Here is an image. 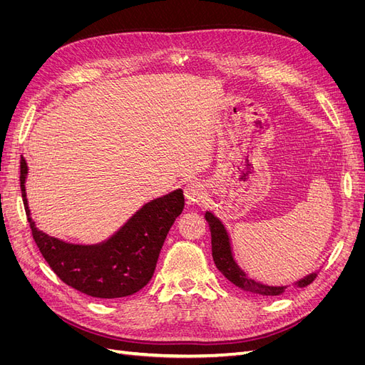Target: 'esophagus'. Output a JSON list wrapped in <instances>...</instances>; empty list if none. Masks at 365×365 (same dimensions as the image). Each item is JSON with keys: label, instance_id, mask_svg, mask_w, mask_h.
<instances>
[{"label": "esophagus", "instance_id": "34e87169", "mask_svg": "<svg viewBox=\"0 0 365 365\" xmlns=\"http://www.w3.org/2000/svg\"><path fill=\"white\" fill-rule=\"evenodd\" d=\"M184 195L187 201L195 202L197 200H201L204 195V189L200 182H190L184 187Z\"/></svg>", "mask_w": 365, "mask_h": 365}]
</instances>
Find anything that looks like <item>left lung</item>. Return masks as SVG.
Returning a JSON list of instances; mask_svg holds the SVG:
<instances>
[{"instance_id": "left-lung-1", "label": "left lung", "mask_w": 365, "mask_h": 365, "mask_svg": "<svg viewBox=\"0 0 365 365\" xmlns=\"http://www.w3.org/2000/svg\"><path fill=\"white\" fill-rule=\"evenodd\" d=\"M205 219L208 220L210 230H212V254H213L215 264L231 283L237 286V288L242 291L259 294V295H280L284 292L286 286H267L248 279L233 260L230 239L224 225L220 224L219 219L215 217L210 212L205 213ZM317 275H318L317 272H312L311 275H307V277L302 279L300 282H297L295 286H298V288H304V286L311 284L317 279Z\"/></svg>"}]
</instances>
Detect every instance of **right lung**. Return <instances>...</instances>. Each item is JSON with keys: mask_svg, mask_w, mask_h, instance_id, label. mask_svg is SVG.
I'll return each instance as SVG.
<instances>
[{"mask_svg": "<svg viewBox=\"0 0 365 365\" xmlns=\"http://www.w3.org/2000/svg\"><path fill=\"white\" fill-rule=\"evenodd\" d=\"M26 175L27 164L21 157V193L31 236L63 283L97 298H120L145 288L155 271L165 236L184 208L181 189L143 205L103 244L85 247L54 239L35 227L26 197Z\"/></svg>", "mask_w": 365, "mask_h": 365, "instance_id": "obj_1", "label": "right lung"}]
</instances>
